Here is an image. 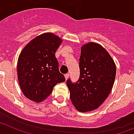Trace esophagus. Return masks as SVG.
<instances>
[{
	"label": "esophagus",
	"instance_id": "34e87169",
	"mask_svg": "<svg viewBox=\"0 0 134 134\" xmlns=\"http://www.w3.org/2000/svg\"><path fill=\"white\" fill-rule=\"evenodd\" d=\"M65 78H66V80H67V79H68V77H69V76H70V74H68V73H67V74H65Z\"/></svg>",
	"mask_w": 134,
	"mask_h": 134
}]
</instances>
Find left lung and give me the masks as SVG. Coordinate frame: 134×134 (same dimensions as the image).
<instances>
[{
    "instance_id": "1",
    "label": "left lung",
    "mask_w": 134,
    "mask_h": 134,
    "mask_svg": "<svg viewBox=\"0 0 134 134\" xmlns=\"http://www.w3.org/2000/svg\"><path fill=\"white\" fill-rule=\"evenodd\" d=\"M77 82H72L70 79L66 81L70 100L80 112L93 111L111 93L115 79V64L102 46L91 42L82 47Z\"/></svg>"
}]
</instances>
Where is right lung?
I'll use <instances>...</instances> for the list:
<instances>
[{"instance_id":"add662e5","label":"right lung","mask_w":134,"mask_h":134,"mask_svg":"<svg viewBox=\"0 0 134 134\" xmlns=\"http://www.w3.org/2000/svg\"><path fill=\"white\" fill-rule=\"evenodd\" d=\"M62 41L54 34L46 33L31 40L20 54L19 82L24 95L30 100L41 102L52 93L56 84L66 80L55 55Z\"/></svg>"}]
</instances>
